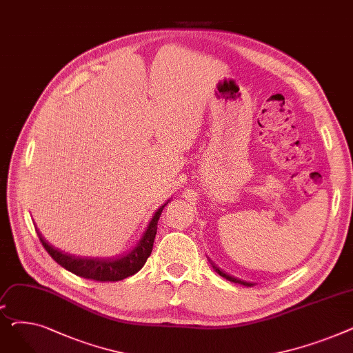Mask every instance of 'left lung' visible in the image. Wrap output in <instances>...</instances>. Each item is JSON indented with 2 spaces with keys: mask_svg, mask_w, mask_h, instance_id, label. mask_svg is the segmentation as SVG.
I'll return each mask as SVG.
<instances>
[{
  "mask_svg": "<svg viewBox=\"0 0 353 353\" xmlns=\"http://www.w3.org/2000/svg\"><path fill=\"white\" fill-rule=\"evenodd\" d=\"M209 259V262H210V265H212V268L221 276V277H225L226 281H229V282H233V283H239V285H243V286H248V288H250V286H254V283L253 282H248V281H242V279H239V277H236V276H232V274H229V273H226L225 270H221L210 257H208Z\"/></svg>",
  "mask_w": 353,
  "mask_h": 353,
  "instance_id": "left-lung-1",
  "label": "left lung"
}]
</instances>
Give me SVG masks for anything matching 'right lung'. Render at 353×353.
<instances>
[{
    "mask_svg": "<svg viewBox=\"0 0 353 353\" xmlns=\"http://www.w3.org/2000/svg\"><path fill=\"white\" fill-rule=\"evenodd\" d=\"M169 203L170 200H167L163 206H160L154 212L137 245L128 253L120 257H80L76 254H70L50 245L39 232V229L35 228V230L48 254L68 272L81 276L84 279L99 282H117L137 273L144 266L147 257L150 256L153 250L154 237L157 233V221L161 216L164 206L169 205Z\"/></svg>",
    "mask_w": 353,
    "mask_h": 353,
    "instance_id": "obj_1",
    "label": "right lung"
}]
</instances>
